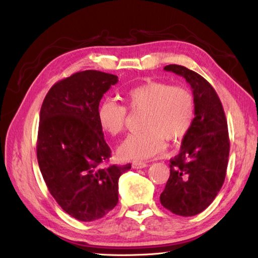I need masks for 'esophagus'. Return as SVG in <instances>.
I'll return each mask as SVG.
<instances>
[{
    "mask_svg": "<svg viewBox=\"0 0 258 258\" xmlns=\"http://www.w3.org/2000/svg\"><path fill=\"white\" fill-rule=\"evenodd\" d=\"M147 166V164L145 162H134L132 164V167L135 169H140V168H144Z\"/></svg>",
    "mask_w": 258,
    "mask_h": 258,
    "instance_id": "34e87169",
    "label": "esophagus"
}]
</instances>
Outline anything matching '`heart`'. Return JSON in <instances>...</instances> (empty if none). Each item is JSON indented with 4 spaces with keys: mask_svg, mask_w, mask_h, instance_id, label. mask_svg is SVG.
<instances>
[{
    "mask_svg": "<svg viewBox=\"0 0 258 258\" xmlns=\"http://www.w3.org/2000/svg\"><path fill=\"white\" fill-rule=\"evenodd\" d=\"M132 111L144 112L142 131L127 136L118 147L126 161H143L158 154L165 140L177 142L189 132L195 115L191 93L182 86L160 81H147L125 93ZM127 109L117 102L105 100L97 109V119L104 132L118 135L124 131Z\"/></svg>",
    "mask_w": 258,
    "mask_h": 258,
    "instance_id": "heart-1",
    "label": "heart"
}]
</instances>
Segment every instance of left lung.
Here are the masks:
<instances>
[{"label": "left lung", "instance_id": "obj_1", "mask_svg": "<svg viewBox=\"0 0 258 258\" xmlns=\"http://www.w3.org/2000/svg\"><path fill=\"white\" fill-rule=\"evenodd\" d=\"M164 71L182 76L190 85L195 117L178 154L169 161V174L161 204L179 216H194L211 205L225 179L229 139L220 97L208 82L182 65Z\"/></svg>", "mask_w": 258, "mask_h": 258}]
</instances>
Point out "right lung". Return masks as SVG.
Wrapping results in <instances>:
<instances>
[{
	"instance_id": "1",
	"label": "right lung",
	"mask_w": 258,
	"mask_h": 258,
	"mask_svg": "<svg viewBox=\"0 0 258 258\" xmlns=\"http://www.w3.org/2000/svg\"><path fill=\"white\" fill-rule=\"evenodd\" d=\"M116 75L87 70L54 84L43 101L36 154L57 204L82 222L102 218L118 203V178L131 164H101L111 157L97 119L103 95Z\"/></svg>"
}]
</instances>
